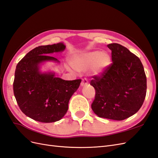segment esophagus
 Instances as JSON below:
<instances>
[{"instance_id":"obj_1","label":"esophagus","mask_w":158,"mask_h":158,"mask_svg":"<svg viewBox=\"0 0 158 158\" xmlns=\"http://www.w3.org/2000/svg\"><path fill=\"white\" fill-rule=\"evenodd\" d=\"M88 85V82L87 81L86 79H83L81 83V87H85V86H87Z\"/></svg>"}]
</instances>
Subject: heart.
<instances>
[{"label":"heart","mask_w":158,"mask_h":158,"mask_svg":"<svg viewBox=\"0 0 158 158\" xmlns=\"http://www.w3.org/2000/svg\"><path fill=\"white\" fill-rule=\"evenodd\" d=\"M70 63L77 71H85L91 68L94 75H100L110 65L111 57L106 52L94 50L75 55Z\"/></svg>","instance_id":"1"}]
</instances>
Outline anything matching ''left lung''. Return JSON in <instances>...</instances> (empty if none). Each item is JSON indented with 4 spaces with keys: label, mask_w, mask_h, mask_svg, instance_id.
Returning <instances> with one entry per match:
<instances>
[{
    "label": "left lung",
    "mask_w": 158,
    "mask_h": 158,
    "mask_svg": "<svg viewBox=\"0 0 158 158\" xmlns=\"http://www.w3.org/2000/svg\"><path fill=\"white\" fill-rule=\"evenodd\" d=\"M112 63L100 76H93L95 89L91 108L101 118L123 120L136 114L146 94L147 81L140 60L118 44L107 45Z\"/></svg>",
    "instance_id": "8db88e82"
}]
</instances>
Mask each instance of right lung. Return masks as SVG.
<instances>
[{
    "label": "right lung",
    "instance_id": "add662e5",
    "mask_svg": "<svg viewBox=\"0 0 158 158\" xmlns=\"http://www.w3.org/2000/svg\"><path fill=\"white\" fill-rule=\"evenodd\" d=\"M64 43L36 47L29 52L16 65L13 83L15 97L20 110L40 123L61 120L68 110L70 98L79 88L81 80L65 81L56 77L54 72L40 71L42 63L56 58L48 56L61 52Z\"/></svg>",
    "mask_w": 158,
    "mask_h": 158
}]
</instances>
